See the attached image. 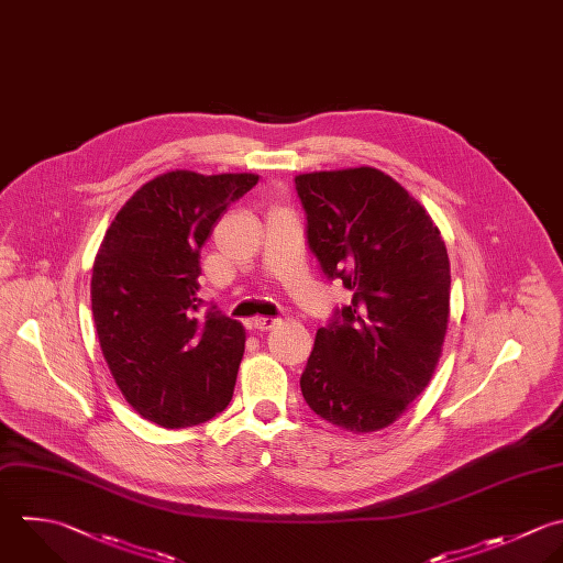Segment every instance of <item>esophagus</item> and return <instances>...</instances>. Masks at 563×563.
<instances>
[{"mask_svg": "<svg viewBox=\"0 0 563 563\" xmlns=\"http://www.w3.org/2000/svg\"><path fill=\"white\" fill-rule=\"evenodd\" d=\"M277 323H279V319H275V317H255V319L251 321V328L257 330V332H268V330H273Z\"/></svg>", "mask_w": 563, "mask_h": 563, "instance_id": "obj_1", "label": "esophagus"}]
</instances>
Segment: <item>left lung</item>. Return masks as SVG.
Instances as JSON below:
<instances>
[{
	"label": "left lung",
	"instance_id": "8db88e82",
	"mask_svg": "<svg viewBox=\"0 0 563 563\" xmlns=\"http://www.w3.org/2000/svg\"><path fill=\"white\" fill-rule=\"evenodd\" d=\"M308 246L350 306L317 330L301 394L323 420L369 433L398 420L429 385L449 323L444 240L394 178L374 167L295 178Z\"/></svg>",
	"mask_w": 563,
	"mask_h": 563
}]
</instances>
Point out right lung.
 <instances>
[{"mask_svg":"<svg viewBox=\"0 0 563 563\" xmlns=\"http://www.w3.org/2000/svg\"><path fill=\"white\" fill-rule=\"evenodd\" d=\"M255 174L167 172L117 213L92 268V314L125 400L165 429L211 420L231 402L246 332L200 312V251Z\"/></svg>","mask_w":563,"mask_h":563,"instance_id":"obj_1","label":"right lung"}]
</instances>
